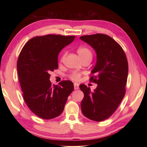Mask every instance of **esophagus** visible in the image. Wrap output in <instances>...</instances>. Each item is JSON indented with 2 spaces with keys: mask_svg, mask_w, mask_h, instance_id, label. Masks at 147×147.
I'll return each instance as SVG.
<instances>
[{
  "mask_svg": "<svg viewBox=\"0 0 147 147\" xmlns=\"http://www.w3.org/2000/svg\"><path fill=\"white\" fill-rule=\"evenodd\" d=\"M74 90H78L79 89V85L76 83H74Z\"/></svg>",
  "mask_w": 147,
  "mask_h": 147,
  "instance_id": "obj_1",
  "label": "esophagus"
}]
</instances>
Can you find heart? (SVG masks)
I'll list each match as a JSON object with an SVG mask.
<instances>
[{
	"mask_svg": "<svg viewBox=\"0 0 147 147\" xmlns=\"http://www.w3.org/2000/svg\"><path fill=\"white\" fill-rule=\"evenodd\" d=\"M77 54H78L79 57L82 59V61L85 60H89L91 61L93 57V54L91 50H90L88 47L85 46H82L80 47L79 48L77 49ZM65 54L64 55L63 57H64ZM81 77V74L78 73L76 71H74L73 73H71L69 75V78L74 81H77L80 80Z\"/></svg>",
	"mask_w": 147,
	"mask_h": 147,
	"instance_id": "b5f03b06",
	"label": "heart"
}]
</instances>
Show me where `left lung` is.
I'll return each mask as SVG.
<instances>
[{"instance_id":"8db88e82","label":"left lung","mask_w":147,"mask_h":147,"mask_svg":"<svg viewBox=\"0 0 147 147\" xmlns=\"http://www.w3.org/2000/svg\"><path fill=\"white\" fill-rule=\"evenodd\" d=\"M95 50L96 62L90 81L97 84L92 92L80 85L84 93L81 103L83 115L95 121L107 119L114 113L124 98L128 74V64L123 49L111 36L104 34L80 36Z\"/></svg>"}]
</instances>
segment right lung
Listing matches in <instances>:
<instances>
[{
  "label": "right lung",
  "instance_id": "right-lung-1",
  "mask_svg": "<svg viewBox=\"0 0 147 147\" xmlns=\"http://www.w3.org/2000/svg\"><path fill=\"white\" fill-rule=\"evenodd\" d=\"M74 36L47 35L30 39L21 50L17 62L18 74L26 105L43 119L59 116L74 90L71 81L52 85L50 72L58 67V55L73 41Z\"/></svg>",
  "mask_w": 147,
  "mask_h": 147
}]
</instances>
